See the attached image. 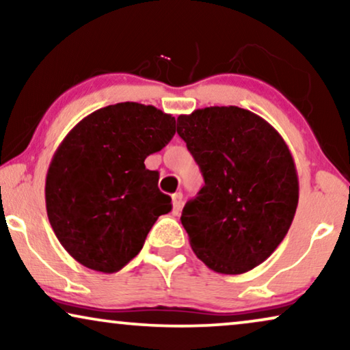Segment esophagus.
I'll use <instances>...</instances> for the list:
<instances>
[{"label": "esophagus", "instance_id": "esophagus-1", "mask_svg": "<svg viewBox=\"0 0 350 350\" xmlns=\"http://www.w3.org/2000/svg\"><path fill=\"white\" fill-rule=\"evenodd\" d=\"M172 204H174V215H178L181 210V205H183V194L175 193L172 196Z\"/></svg>", "mask_w": 350, "mask_h": 350}]
</instances>
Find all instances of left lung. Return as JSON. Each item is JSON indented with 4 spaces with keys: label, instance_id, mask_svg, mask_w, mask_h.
I'll return each mask as SVG.
<instances>
[{
    "label": "left lung",
    "instance_id": "8db88e82",
    "mask_svg": "<svg viewBox=\"0 0 350 350\" xmlns=\"http://www.w3.org/2000/svg\"><path fill=\"white\" fill-rule=\"evenodd\" d=\"M176 132L205 181L181 213L196 256L229 275L261 265L284 241L298 207V174L284 138L239 107L180 114Z\"/></svg>",
    "mask_w": 350,
    "mask_h": 350
}]
</instances>
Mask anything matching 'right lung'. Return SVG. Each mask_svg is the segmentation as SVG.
Wrapping results in <instances>:
<instances>
[{"instance_id": "right-lung-1", "label": "right lung", "mask_w": 350, "mask_h": 350, "mask_svg": "<svg viewBox=\"0 0 350 350\" xmlns=\"http://www.w3.org/2000/svg\"><path fill=\"white\" fill-rule=\"evenodd\" d=\"M174 135L172 114L124 102L90 113L64 138L46 175V210L76 261L113 274L138 255L156 219L172 210L145 159Z\"/></svg>"}]
</instances>
